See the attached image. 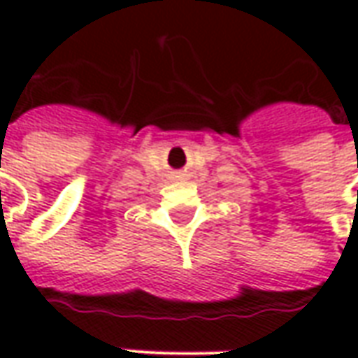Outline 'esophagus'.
<instances>
[{
    "instance_id": "1",
    "label": "esophagus",
    "mask_w": 358,
    "mask_h": 358,
    "mask_svg": "<svg viewBox=\"0 0 358 358\" xmlns=\"http://www.w3.org/2000/svg\"><path fill=\"white\" fill-rule=\"evenodd\" d=\"M186 176H187V174L184 171H178V172H174V174H172V178H174V180H186Z\"/></svg>"
}]
</instances>
